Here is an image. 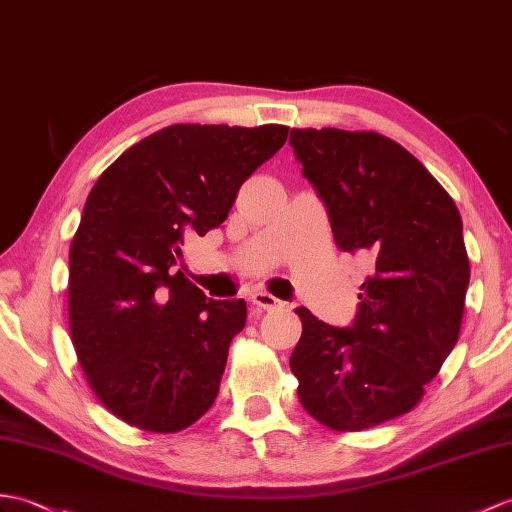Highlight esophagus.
<instances>
[{
	"instance_id": "34e87169",
	"label": "esophagus",
	"mask_w": 512,
	"mask_h": 512,
	"mask_svg": "<svg viewBox=\"0 0 512 512\" xmlns=\"http://www.w3.org/2000/svg\"><path fill=\"white\" fill-rule=\"evenodd\" d=\"M251 299H253V305L259 307V310H277V307H281V301L277 296H272L268 292H255Z\"/></svg>"
}]
</instances>
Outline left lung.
I'll return each instance as SVG.
<instances>
[{"label": "left lung", "instance_id": "1", "mask_svg": "<svg viewBox=\"0 0 512 512\" xmlns=\"http://www.w3.org/2000/svg\"><path fill=\"white\" fill-rule=\"evenodd\" d=\"M290 146L338 248L373 264L349 329L296 310V392L331 430H368L417 406L456 347L469 285L462 220L423 163L384 135L292 128Z\"/></svg>", "mask_w": 512, "mask_h": 512}]
</instances>
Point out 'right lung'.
<instances>
[{
	"label": "right lung",
	"mask_w": 512,
	"mask_h": 512,
	"mask_svg": "<svg viewBox=\"0 0 512 512\" xmlns=\"http://www.w3.org/2000/svg\"><path fill=\"white\" fill-rule=\"evenodd\" d=\"M288 126L172 124L93 185L69 248V331L95 397L117 419L172 434L218 397L246 301H213L178 270L187 235L227 220Z\"/></svg>",
	"instance_id": "right-lung-1"
}]
</instances>
